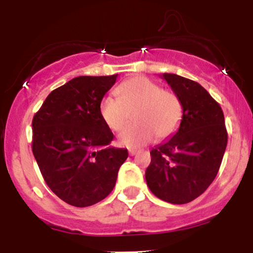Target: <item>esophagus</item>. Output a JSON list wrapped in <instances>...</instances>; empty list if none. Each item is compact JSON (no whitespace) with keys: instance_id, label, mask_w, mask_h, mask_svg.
<instances>
[{"instance_id":"1","label":"esophagus","mask_w":253,"mask_h":253,"mask_svg":"<svg viewBox=\"0 0 253 253\" xmlns=\"http://www.w3.org/2000/svg\"><path fill=\"white\" fill-rule=\"evenodd\" d=\"M128 154L131 155V156H134V155H137V154H138V151H137V150H129Z\"/></svg>"}]
</instances>
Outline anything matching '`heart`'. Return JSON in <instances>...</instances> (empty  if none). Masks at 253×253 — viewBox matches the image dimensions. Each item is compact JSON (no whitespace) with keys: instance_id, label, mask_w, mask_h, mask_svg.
Returning <instances> with one entry per match:
<instances>
[{"instance_id":"b5f03b06","label":"heart","mask_w":253,"mask_h":253,"mask_svg":"<svg viewBox=\"0 0 253 253\" xmlns=\"http://www.w3.org/2000/svg\"><path fill=\"white\" fill-rule=\"evenodd\" d=\"M118 97L105 96L99 103V115L105 126L119 132L133 115L135 124L119 134V144L138 149L156 137L166 140L181 124L184 107L174 91L161 88L154 80L134 77L116 88Z\"/></svg>"}]
</instances>
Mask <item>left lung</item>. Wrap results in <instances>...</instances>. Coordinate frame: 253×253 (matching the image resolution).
Wrapping results in <instances>:
<instances>
[{"instance_id": "1", "label": "left lung", "mask_w": 253, "mask_h": 253, "mask_svg": "<svg viewBox=\"0 0 253 253\" xmlns=\"http://www.w3.org/2000/svg\"><path fill=\"white\" fill-rule=\"evenodd\" d=\"M162 78L181 99L184 115L175 134L151 150L145 179L160 199L186 204L217 175L228 135L220 104L203 86L176 74Z\"/></svg>"}]
</instances>
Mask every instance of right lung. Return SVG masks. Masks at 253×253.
<instances>
[{
	"label": "right lung",
	"instance_id": "1",
	"mask_svg": "<svg viewBox=\"0 0 253 253\" xmlns=\"http://www.w3.org/2000/svg\"><path fill=\"white\" fill-rule=\"evenodd\" d=\"M116 78H74L51 91L33 116L32 152L44 181L73 207L104 199L128 157L127 149L109 146L114 134L99 115Z\"/></svg>",
	"mask_w": 253,
	"mask_h": 253
}]
</instances>
